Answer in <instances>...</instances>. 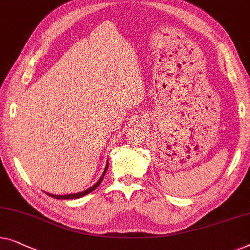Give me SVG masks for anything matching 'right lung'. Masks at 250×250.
<instances>
[{
    "instance_id": "add662e5",
    "label": "right lung",
    "mask_w": 250,
    "mask_h": 250,
    "mask_svg": "<svg viewBox=\"0 0 250 250\" xmlns=\"http://www.w3.org/2000/svg\"><path fill=\"white\" fill-rule=\"evenodd\" d=\"M107 169H108V164H107V166H106V169H104V173H103V176L100 177V179L98 180V182H97V183L95 184V185H93L92 187H90L89 189H86V190H84V191H81V193H78V194H70V195H52V194H47V195H49V196H52V197L59 198V200H70V198H79V197L84 196V195L89 194V193H91L92 190H95L96 188L100 185L101 180H103L104 176V173H106V171H107Z\"/></svg>"
}]
</instances>
